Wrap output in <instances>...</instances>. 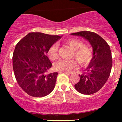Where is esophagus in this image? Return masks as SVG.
I'll return each mask as SVG.
<instances>
[{
	"label": "esophagus",
	"instance_id": "1",
	"mask_svg": "<svg viewBox=\"0 0 122 122\" xmlns=\"http://www.w3.org/2000/svg\"><path fill=\"white\" fill-rule=\"evenodd\" d=\"M60 73H66V74H68V75H69V74H71V73L67 72H62V71H60Z\"/></svg>",
	"mask_w": 122,
	"mask_h": 122
}]
</instances>
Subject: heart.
<instances>
[{
	"instance_id": "1",
	"label": "heart",
	"mask_w": 122,
	"mask_h": 122,
	"mask_svg": "<svg viewBox=\"0 0 122 122\" xmlns=\"http://www.w3.org/2000/svg\"><path fill=\"white\" fill-rule=\"evenodd\" d=\"M72 50V57L77 61L81 66H87L93 58L92 47L83 45L81 41L76 38H69L65 42ZM48 56L51 60L58 57V44H53L48 50ZM54 69L58 71L69 72L77 68V63L75 60H60L54 65Z\"/></svg>"
}]
</instances>
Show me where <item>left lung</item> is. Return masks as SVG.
Listing matches in <instances>:
<instances>
[{
    "label": "left lung",
    "instance_id": "obj_1",
    "mask_svg": "<svg viewBox=\"0 0 122 122\" xmlns=\"http://www.w3.org/2000/svg\"><path fill=\"white\" fill-rule=\"evenodd\" d=\"M81 37L89 41L93 49V58L85 71L80 76V81L75 87L80 93L91 95L99 91L105 84L110 75L112 65L110 46L96 33L82 31L71 34Z\"/></svg>",
    "mask_w": 122,
    "mask_h": 122
}]
</instances>
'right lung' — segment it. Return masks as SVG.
<instances>
[{"mask_svg": "<svg viewBox=\"0 0 122 122\" xmlns=\"http://www.w3.org/2000/svg\"><path fill=\"white\" fill-rule=\"evenodd\" d=\"M61 36L30 33L19 41L12 56V66L20 88L33 97H43L55 86L58 73H47L52 66L46 53Z\"/></svg>", "mask_w": 122, "mask_h": 122, "instance_id": "right-lung-1", "label": "right lung"}]
</instances>
